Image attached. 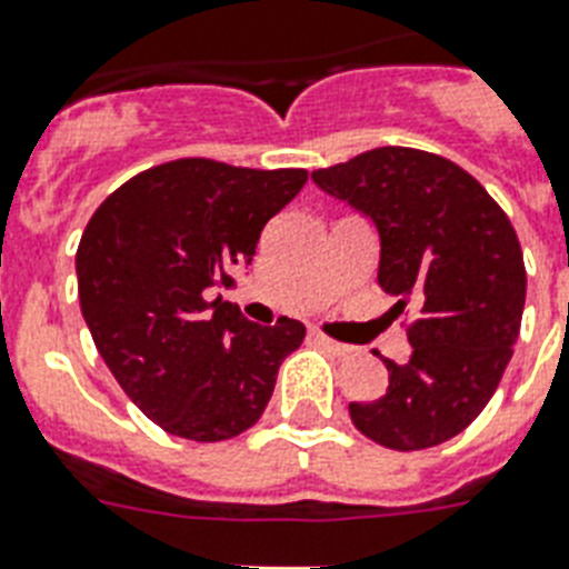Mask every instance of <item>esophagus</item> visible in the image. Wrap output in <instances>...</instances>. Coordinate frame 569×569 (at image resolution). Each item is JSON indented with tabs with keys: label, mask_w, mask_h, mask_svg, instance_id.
<instances>
[{
	"label": "esophagus",
	"mask_w": 569,
	"mask_h": 569,
	"mask_svg": "<svg viewBox=\"0 0 569 569\" xmlns=\"http://www.w3.org/2000/svg\"><path fill=\"white\" fill-rule=\"evenodd\" d=\"M312 341H316V345H321L325 350H330L332 357H348V353H353V348H350V345H341V341L330 339V336H325V332H312Z\"/></svg>",
	"instance_id": "obj_1"
}]
</instances>
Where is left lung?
<instances>
[{
  "mask_svg": "<svg viewBox=\"0 0 569 569\" xmlns=\"http://www.w3.org/2000/svg\"><path fill=\"white\" fill-rule=\"evenodd\" d=\"M380 230L382 292L412 357L382 359L389 391L350 403L353 427L389 450H427L468 429L502 380L526 303V266L509 216L461 166L386 146L312 172ZM409 316V312H406Z\"/></svg>",
  "mask_w": 569,
  "mask_h": 569,
  "instance_id": "1",
  "label": "left lung"
}]
</instances>
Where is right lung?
Listing matches in <instances>:
<instances>
[{"label":"right lung","mask_w":569,"mask_h":569,"mask_svg":"<svg viewBox=\"0 0 569 569\" xmlns=\"http://www.w3.org/2000/svg\"><path fill=\"white\" fill-rule=\"evenodd\" d=\"M307 169H242L180 157L133 174L87 221L76 271L81 312L122 391L189 441L251 429L307 327H260L210 300L253 260L260 233Z\"/></svg>","instance_id":"obj_1"}]
</instances>
